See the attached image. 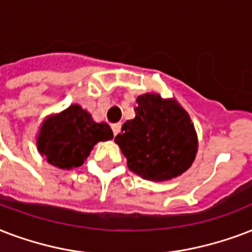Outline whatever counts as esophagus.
Instances as JSON below:
<instances>
[{
  "mask_svg": "<svg viewBox=\"0 0 252 252\" xmlns=\"http://www.w3.org/2000/svg\"><path fill=\"white\" fill-rule=\"evenodd\" d=\"M112 130H113V134H114V135H117V134L121 131V124H120V122H118V124H113L112 125Z\"/></svg>",
  "mask_w": 252,
  "mask_h": 252,
  "instance_id": "1",
  "label": "esophagus"
}]
</instances>
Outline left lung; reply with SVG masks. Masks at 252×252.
Here are the masks:
<instances>
[{
    "mask_svg": "<svg viewBox=\"0 0 252 252\" xmlns=\"http://www.w3.org/2000/svg\"><path fill=\"white\" fill-rule=\"evenodd\" d=\"M135 118L126 121L114 138L128 168L143 179L169 180L190 167L197 136L188 113L173 99L158 94L136 98Z\"/></svg>",
    "mask_w": 252,
    "mask_h": 252,
    "instance_id": "8db88e82",
    "label": "left lung"
}]
</instances>
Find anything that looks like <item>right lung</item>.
Here are the masks:
<instances>
[{"label": "right lung", "mask_w": 252, "mask_h": 252, "mask_svg": "<svg viewBox=\"0 0 252 252\" xmlns=\"http://www.w3.org/2000/svg\"><path fill=\"white\" fill-rule=\"evenodd\" d=\"M112 138L108 124H97L81 106L71 105L42 125L38 150L50 164L71 169L83 165L97 142Z\"/></svg>", "instance_id": "1"}]
</instances>
